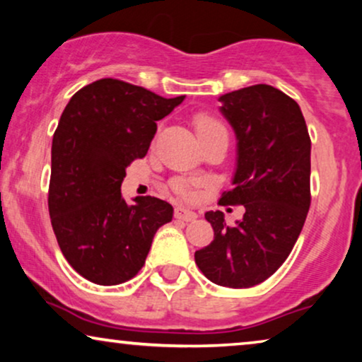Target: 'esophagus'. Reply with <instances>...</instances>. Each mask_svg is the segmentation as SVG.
I'll return each mask as SVG.
<instances>
[{
	"label": "esophagus",
	"instance_id": "1",
	"mask_svg": "<svg viewBox=\"0 0 362 362\" xmlns=\"http://www.w3.org/2000/svg\"><path fill=\"white\" fill-rule=\"evenodd\" d=\"M175 217H176V219L185 221V222H192V221L197 219V214H196V212L189 211V209H186V207H176Z\"/></svg>",
	"mask_w": 362,
	"mask_h": 362
}]
</instances>
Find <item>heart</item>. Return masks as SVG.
Segmentation results:
<instances>
[{
	"label": "heart",
	"instance_id": "obj_1",
	"mask_svg": "<svg viewBox=\"0 0 362 362\" xmlns=\"http://www.w3.org/2000/svg\"><path fill=\"white\" fill-rule=\"evenodd\" d=\"M192 125H194L196 135H197V138H199V141L204 140V138H207V136L214 135V133L226 132L224 125H222V123L217 120L216 117L209 115V113H197V115L192 118ZM175 187L177 192H181V194H187L186 185L182 181H177Z\"/></svg>",
	"mask_w": 362,
	"mask_h": 362
}]
</instances>
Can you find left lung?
Segmentation results:
<instances>
[{
    "label": "left lung",
    "mask_w": 362,
    "mask_h": 362,
    "mask_svg": "<svg viewBox=\"0 0 362 362\" xmlns=\"http://www.w3.org/2000/svg\"><path fill=\"white\" fill-rule=\"evenodd\" d=\"M234 128L237 166L219 204H242L244 217L227 226L224 212H206L214 240L194 260L212 284L259 285L280 269L310 209L311 140L298 103L279 88L257 83L219 97Z\"/></svg>",
    "instance_id": "obj_1"
}]
</instances>
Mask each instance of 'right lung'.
I'll return each mask as SVG.
<instances>
[{
    "mask_svg": "<svg viewBox=\"0 0 362 362\" xmlns=\"http://www.w3.org/2000/svg\"><path fill=\"white\" fill-rule=\"evenodd\" d=\"M185 100L118 78H100L69 100L54 132L49 216L74 270L97 285H118L145 265L153 237L173 219L170 202L122 197L133 160L146 155L156 122Z\"/></svg>",
    "mask_w": 362,
    "mask_h": 362,
    "instance_id": "obj_1",
    "label": "right lung"
}]
</instances>
